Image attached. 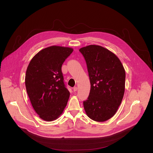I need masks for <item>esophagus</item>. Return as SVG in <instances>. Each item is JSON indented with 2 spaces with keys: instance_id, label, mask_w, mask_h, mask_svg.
Instances as JSON below:
<instances>
[{
  "instance_id": "esophagus-1",
  "label": "esophagus",
  "mask_w": 153,
  "mask_h": 153,
  "mask_svg": "<svg viewBox=\"0 0 153 153\" xmlns=\"http://www.w3.org/2000/svg\"><path fill=\"white\" fill-rule=\"evenodd\" d=\"M77 90V86H74V88H73V91L75 92V91H76Z\"/></svg>"
}]
</instances>
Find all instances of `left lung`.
I'll return each instance as SVG.
<instances>
[{
    "mask_svg": "<svg viewBox=\"0 0 153 153\" xmlns=\"http://www.w3.org/2000/svg\"><path fill=\"white\" fill-rule=\"evenodd\" d=\"M79 51L86 60L91 83L84 110L91 119L106 121L116 114L123 97L124 67L115 54L101 46L90 45Z\"/></svg>",
    "mask_w": 153,
    "mask_h": 153,
    "instance_id": "8db88e82",
    "label": "left lung"
}]
</instances>
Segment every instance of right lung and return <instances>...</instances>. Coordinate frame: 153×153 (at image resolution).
<instances>
[{"label": "right lung", "mask_w": 153, "mask_h": 153, "mask_svg": "<svg viewBox=\"0 0 153 153\" xmlns=\"http://www.w3.org/2000/svg\"><path fill=\"white\" fill-rule=\"evenodd\" d=\"M73 48L53 45L40 50L31 60L25 86L36 113L43 120H56L63 113L70 97L65 88L62 65Z\"/></svg>", "instance_id": "add662e5"}]
</instances>
